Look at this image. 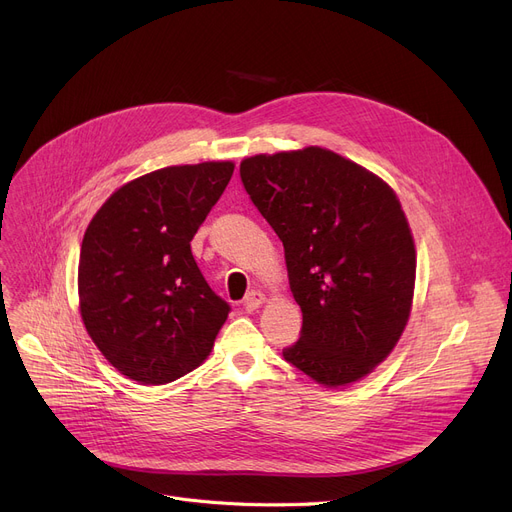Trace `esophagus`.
I'll use <instances>...</instances> for the list:
<instances>
[{"label":"esophagus","instance_id":"1","mask_svg":"<svg viewBox=\"0 0 512 512\" xmlns=\"http://www.w3.org/2000/svg\"><path fill=\"white\" fill-rule=\"evenodd\" d=\"M263 303H265V294L259 292V290H251V292L247 294V297H245V303H242V305H245L247 311H255V309H259Z\"/></svg>","mask_w":512,"mask_h":512}]
</instances>
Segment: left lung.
I'll return each mask as SVG.
<instances>
[{
    "mask_svg": "<svg viewBox=\"0 0 512 512\" xmlns=\"http://www.w3.org/2000/svg\"><path fill=\"white\" fill-rule=\"evenodd\" d=\"M240 180L282 240L303 311L284 359L328 388L365 378L392 353L413 305L417 253L396 193L321 147L242 159Z\"/></svg>",
    "mask_w": 512,
    "mask_h": 512,
    "instance_id": "left-lung-1",
    "label": "left lung"
}]
</instances>
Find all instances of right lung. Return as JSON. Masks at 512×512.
Listing matches in <instances>:
<instances>
[{"mask_svg": "<svg viewBox=\"0 0 512 512\" xmlns=\"http://www.w3.org/2000/svg\"><path fill=\"white\" fill-rule=\"evenodd\" d=\"M232 161L161 168L120 186L85 232L83 324L126 378L168 384L197 369L230 313L205 282L191 240L218 203Z\"/></svg>", "mask_w": 512, "mask_h": 512, "instance_id": "right-lung-1", "label": "right lung"}]
</instances>
